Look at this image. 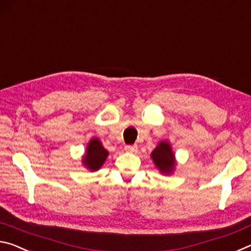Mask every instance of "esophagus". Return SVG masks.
<instances>
[{
  "label": "esophagus",
  "instance_id": "1",
  "mask_svg": "<svg viewBox=\"0 0 251 251\" xmlns=\"http://www.w3.org/2000/svg\"><path fill=\"white\" fill-rule=\"evenodd\" d=\"M125 149H126V151H128V152H134V151H137V149H138V147L137 146H131V145H128V146H126L125 147Z\"/></svg>",
  "mask_w": 251,
  "mask_h": 251
}]
</instances>
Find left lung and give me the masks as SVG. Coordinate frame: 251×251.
Masks as SVG:
<instances>
[{
	"mask_svg": "<svg viewBox=\"0 0 251 251\" xmlns=\"http://www.w3.org/2000/svg\"><path fill=\"white\" fill-rule=\"evenodd\" d=\"M155 166L158 167V169L162 172H169L174 169L175 167V159L174 153H172L170 145L168 142H160L158 147L152 151L151 153Z\"/></svg>",
	"mask_w": 251,
	"mask_h": 251,
	"instance_id": "8db88e82",
	"label": "left lung"
}]
</instances>
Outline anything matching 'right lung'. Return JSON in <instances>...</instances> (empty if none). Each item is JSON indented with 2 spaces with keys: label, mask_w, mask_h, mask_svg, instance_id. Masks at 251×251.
I'll return each mask as SVG.
<instances>
[{
  "label": "right lung",
  "mask_w": 251,
  "mask_h": 251,
  "mask_svg": "<svg viewBox=\"0 0 251 251\" xmlns=\"http://www.w3.org/2000/svg\"><path fill=\"white\" fill-rule=\"evenodd\" d=\"M106 157H108V151L102 147L101 142L98 139H92L88 146L83 162L90 170L96 171L103 164Z\"/></svg>",
  "instance_id": "obj_1"
}]
</instances>
